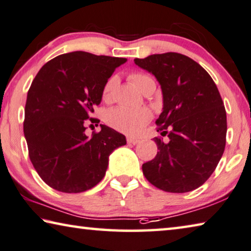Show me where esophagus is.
Masks as SVG:
<instances>
[{"mask_svg":"<svg viewBox=\"0 0 251 251\" xmlns=\"http://www.w3.org/2000/svg\"><path fill=\"white\" fill-rule=\"evenodd\" d=\"M138 142H140V140H137V138H134V137H127V143H128V144H133V145H135V144H137Z\"/></svg>","mask_w":251,"mask_h":251,"instance_id":"34e87169","label":"esophagus"}]
</instances>
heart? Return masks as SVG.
<instances>
[{"mask_svg": "<svg viewBox=\"0 0 251 251\" xmlns=\"http://www.w3.org/2000/svg\"><path fill=\"white\" fill-rule=\"evenodd\" d=\"M130 80L135 86L140 89L142 93L150 87H155V82L152 77L143 73H134L129 75ZM116 80L115 78H110L105 83L102 89V98L108 100L111 97V93L115 87ZM152 118V113L146 108H127V107H116V108L108 111L106 116V121L113 128L119 130V132L136 135L142 132L144 126Z\"/></svg>", "mask_w": 251, "mask_h": 251, "instance_id": "heart-1", "label": "heart"}]
</instances>
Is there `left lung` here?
Returning a JSON list of instances; mask_svg holds the SVG:
<instances>
[{
  "label": "left lung",
  "mask_w": 251,
  "mask_h": 251,
  "mask_svg": "<svg viewBox=\"0 0 251 251\" xmlns=\"http://www.w3.org/2000/svg\"><path fill=\"white\" fill-rule=\"evenodd\" d=\"M161 85L163 109L156 119L158 152L143 164L145 177L165 192L198 189L211 176L224 154L226 115L210 75L192 59L176 52L134 59Z\"/></svg>",
  "instance_id": "left-lung-1"
}]
</instances>
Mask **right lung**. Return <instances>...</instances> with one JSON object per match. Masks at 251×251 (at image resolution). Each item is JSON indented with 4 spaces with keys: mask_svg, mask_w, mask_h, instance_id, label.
Here are the masks:
<instances>
[{
    "mask_svg": "<svg viewBox=\"0 0 251 251\" xmlns=\"http://www.w3.org/2000/svg\"><path fill=\"white\" fill-rule=\"evenodd\" d=\"M126 61L75 51L53 58L35 75L23 132L35 171L52 189L80 193L94 188L105 176L109 155L126 144L124 135L106 125L91 137L85 134L105 83Z\"/></svg>",
    "mask_w": 251,
    "mask_h": 251,
    "instance_id": "1",
    "label": "right lung"
}]
</instances>
